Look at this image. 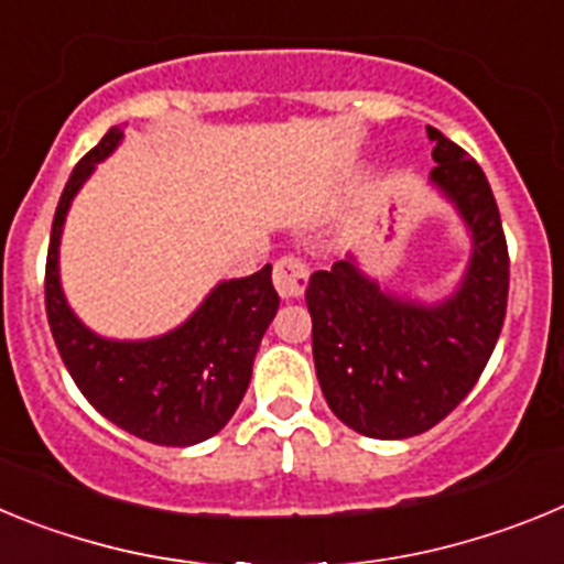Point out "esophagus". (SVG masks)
Returning <instances> with one entry per match:
<instances>
[{
    "label": "esophagus",
    "instance_id": "esophagus-1",
    "mask_svg": "<svg viewBox=\"0 0 564 564\" xmlns=\"http://www.w3.org/2000/svg\"><path fill=\"white\" fill-rule=\"evenodd\" d=\"M307 279H311V271L302 259L296 257H282L276 259L273 265V288L282 299H299L307 291Z\"/></svg>",
    "mask_w": 564,
    "mask_h": 564
}]
</instances>
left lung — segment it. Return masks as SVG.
<instances>
[{"label": "left lung", "mask_w": 564, "mask_h": 564, "mask_svg": "<svg viewBox=\"0 0 564 564\" xmlns=\"http://www.w3.org/2000/svg\"><path fill=\"white\" fill-rule=\"evenodd\" d=\"M430 181L471 231V259L455 296L417 305L364 276L352 259L307 285L313 361L327 406L367 437L421 435L471 392L495 352L508 305V246L486 174L435 127Z\"/></svg>", "instance_id": "left-lung-1"}]
</instances>
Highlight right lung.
I'll return each mask as SVG.
<instances>
[{"label":"right lung","instance_id":"right-lung-1","mask_svg":"<svg viewBox=\"0 0 564 564\" xmlns=\"http://www.w3.org/2000/svg\"><path fill=\"white\" fill-rule=\"evenodd\" d=\"M123 132L109 129L69 174L50 231L44 307L62 361L78 390L115 426L158 446H194L231 421L251 381L253 356L276 316L271 265L220 282L177 330L149 341H112L82 325L58 282L67 208Z\"/></svg>","mask_w":564,"mask_h":564}]
</instances>
